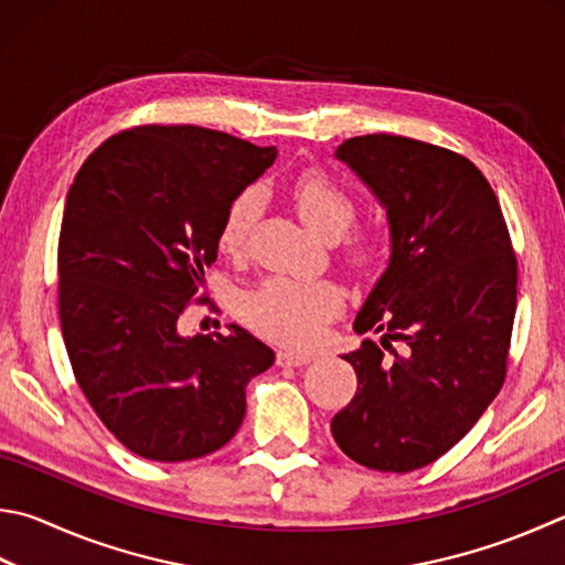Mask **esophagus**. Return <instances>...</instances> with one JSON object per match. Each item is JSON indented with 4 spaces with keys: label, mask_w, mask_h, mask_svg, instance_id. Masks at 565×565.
<instances>
[{
    "label": "esophagus",
    "mask_w": 565,
    "mask_h": 565,
    "mask_svg": "<svg viewBox=\"0 0 565 565\" xmlns=\"http://www.w3.org/2000/svg\"><path fill=\"white\" fill-rule=\"evenodd\" d=\"M311 361H313L311 353H294V351L276 353V365H281V367H301Z\"/></svg>",
    "instance_id": "esophagus-1"
}]
</instances>
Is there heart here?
I'll return each mask as SVG.
<instances>
[{
    "label": "heart",
    "instance_id": "heart-1",
    "mask_svg": "<svg viewBox=\"0 0 565 565\" xmlns=\"http://www.w3.org/2000/svg\"><path fill=\"white\" fill-rule=\"evenodd\" d=\"M289 198L306 227L318 237L333 242L343 237L355 220V200L323 170H303L289 184ZM262 210L256 190H244L234 198L220 224V247L227 254L247 249L249 234ZM345 262L355 271L375 264L381 247L367 234H353L345 242ZM343 309V294L333 281H296L271 276L244 299V318L254 331L284 345H311L323 323Z\"/></svg>",
    "mask_w": 565,
    "mask_h": 565
}]
</instances>
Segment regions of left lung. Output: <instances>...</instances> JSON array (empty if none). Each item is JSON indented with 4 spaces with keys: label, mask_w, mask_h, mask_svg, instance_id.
Wrapping results in <instances>:
<instances>
[{
    "label": "left lung",
    "mask_w": 565,
    "mask_h": 565,
    "mask_svg": "<svg viewBox=\"0 0 565 565\" xmlns=\"http://www.w3.org/2000/svg\"><path fill=\"white\" fill-rule=\"evenodd\" d=\"M335 158L387 214V266L353 331H385L391 355L373 341L343 355L358 390L331 433L358 465L413 471L452 449L504 383L516 256L494 190L457 152L375 132Z\"/></svg>",
    "instance_id": "left-lung-1"
}]
</instances>
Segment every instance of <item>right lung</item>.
Segmentation results:
<instances>
[{"mask_svg": "<svg viewBox=\"0 0 565 565\" xmlns=\"http://www.w3.org/2000/svg\"><path fill=\"white\" fill-rule=\"evenodd\" d=\"M276 148L200 126H140L90 152L58 237V316L90 407L130 452L184 461L237 435L274 351L242 326L182 335L227 204Z\"/></svg>", "mask_w": 565, "mask_h": 565, "instance_id": "obj_1", "label": "right lung"}]
</instances>
